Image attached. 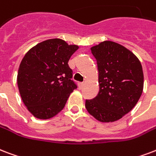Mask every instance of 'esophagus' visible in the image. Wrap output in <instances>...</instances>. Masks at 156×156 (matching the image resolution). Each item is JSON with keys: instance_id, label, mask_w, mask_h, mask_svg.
I'll return each instance as SVG.
<instances>
[{"instance_id": "obj_1", "label": "esophagus", "mask_w": 156, "mask_h": 156, "mask_svg": "<svg viewBox=\"0 0 156 156\" xmlns=\"http://www.w3.org/2000/svg\"><path fill=\"white\" fill-rule=\"evenodd\" d=\"M78 88L82 89L83 87V86H84V83H78Z\"/></svg>"}]
</instances>
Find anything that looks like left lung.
Here are the masks:
<instances>
[{
    "instance_id": "obj_1",
    "label": "left lung",
    "mask_w": 156,
    "mask_h": 156,
    "mask_svg": "<svg viewBox=\"0 0 156 156\" xmlns=\"http://www.w3.org/2000/svg\"><path fill=\"white\" fill-rule=\"evenodd\" d=\"M97 59L99 92L86 100L90 115L101 122H114L132 110L141 97L144 76L137 57L122 45L105 41L91 48Z\"/></svg>"
}]
</instances>
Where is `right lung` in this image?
Listing matches in <instances>:
<instances>
[{"instance_id":"right-lung-1","label":"right lung","mask_w":156,"mask_h":156,"mask_svg":"<svg viewBox=\"0 0 156 156\" xmlns=\"http://www.w3.org/2000/svg\"><path fill=\"white\" fill-rule=\"evenodd\" d=\"M78 49V46L68 45L61 39H50L36 45L23 58L18 87L33 116L51 119L65 107L69 94L77 88L68 62Z\"/></svg>"}]
</instances>
